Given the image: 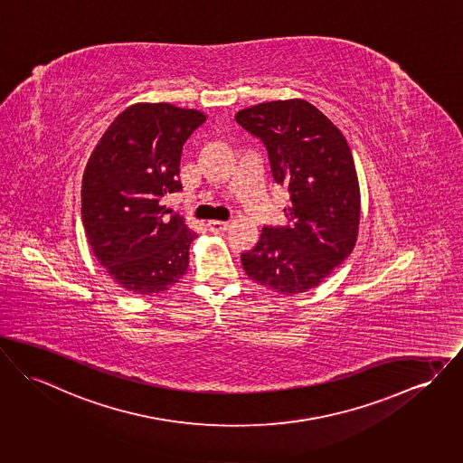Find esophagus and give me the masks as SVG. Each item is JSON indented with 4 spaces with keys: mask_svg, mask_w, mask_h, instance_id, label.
I'll use <instances>...</instances> for the list:
<instances>
[{
    "mask_svg": "<svg viewBox=\"0 0 463 463\" xmlns=\"http://www.w3.org/2000/svg\"><path fill=\"white\" fill-rule=\"evenodd\" d=\"M206 227H208V231L213 232V234H222V232L227 231L229 223H227V222H220V220H210V222L206 223Z\"/></svg>",
    "mask_w": 463,
    "mask_h": 463,
    "instance_id": "obj_1",
    "label": "esophagus"
}]
</instances>
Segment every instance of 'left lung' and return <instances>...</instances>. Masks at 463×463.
Wrapping results in <instances>:
<instances>
[{
	"instance_id": "8db88e82",
	"label": "left lung",
	"mask_w": 463,
	"mask_h": 463,
	"mask_svg": "<svg viewBox=\"0 0 463 463\" xmlns=\"http://www.w3.org/2000/svg\"><path fill=\"white\" fill-rule=\"evenodd\" d=\"M259 137L272 178L290 192L287 227H264L241 255L250 279L294 296L318 287L354 251L360 225V185L346 137L304 99L260 103L236 113Z\"/></svg>"
}]
</instances>
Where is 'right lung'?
Here are the masks:
<instances>
[{
    "mask_svg": "<svg viewBox=\"0 0 463 463\" xmlns=\"http://www.w3.org/2000/svg\"><path fill=\"white\" fill-rule=\"evenodd\" d=\"M206 120L199 109L137 103L124 109L92 150L82 180L87 241L109 278L135 296H157L189 269L197 238L161 204L182 191L180 157Z\"/></svg>",
    "mask_w": 463,
    "mask_h": 463,
    "instance_id": "add662e5",
    "label": "right lung"
}]
</instances>
